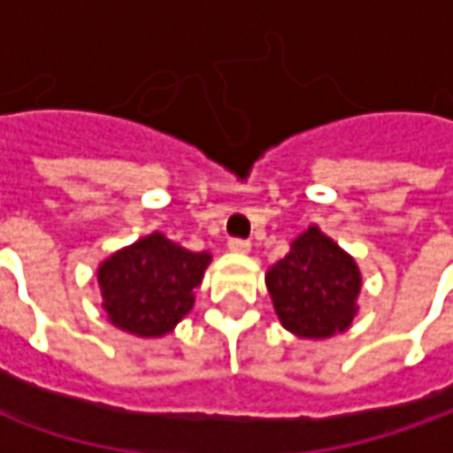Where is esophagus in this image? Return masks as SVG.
<instances>
[{
    "mask_svg": "<svg viewBox=\"0 0 453 453\" xmlns=\"http://www.w3.org/2000/svg\"><path fill=\"white\" fill-rule=\"evenodd\" d=\"M250 250H252V244L247 239H229V252L250 254Z\"/></svg>",
    "mask_w": 453,
    "mask_h": 453,
    "instance_id": "obj_1",
    "label": "esophagus"
}]
</instances>
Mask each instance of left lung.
I'll return each mask as SVG.
<instances>
[{
  "label": "left lung",
  "mask_w": 453,
  "mask_h": 453,
  "mask_svg": "<svg viewBox=\"0 0 453 453\" xmlns=\"http://www.w3.org/2000/svg\"><path fill=\"white\" fill-rule=\"evenodd\" d=\"M265 282L282 327L297 338L327 340L356 320L363 274L356 259L315 224L292 239Z\"/></svg>",
  "instance_id": "8db88e82"
}]
</instances>
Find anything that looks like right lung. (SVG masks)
Returning a JSON list of instances; mask_svg holds the SVG:
<instances>
[{"instance_id": "obj_1", "label": "right lung", "mask_w": 453, "mask_h": 453, "mask_svg": "<svg viewBox=\"0 0 453 453\" xmlns=\"http://www.w3.org/2000/svg\"><path fill=\"white\" fill-rule=\"evenodd\" d=\"M211 265L161 232L141 236L97 265L108 322L135 338H164L191 312L196 288Z\"/></svg>"}]
</instances>
